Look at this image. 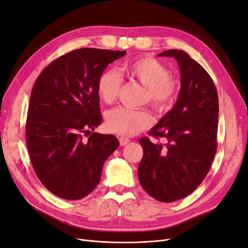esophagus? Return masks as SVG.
Instances as JSON below:
<instances>
[{"label":"esophagus","instance_id":"34e87169","mask_svg":"<svg viewBox=\"0 0 248 248\" xmlns=\"http://www.w3.org/2000/svg\"><path fill=\"white\" fill-rule=\"evenodd\" d=\"M119 141H120V146H126V144H128L129 143V140L128 139H126V138H124V136H120V139H119Z\"/></svg>","mask_w":248,"mask_h":248}]
</instances>
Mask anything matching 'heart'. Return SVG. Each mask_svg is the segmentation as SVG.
I'll return each mask as SVG.
<instances>
[{
    "instance_id": "b5f03b06",
    "label": "heart",
    "mask_w": 248,
    "mask_h": 248,
    "mask_svg": "<svg viewBox=\"0 0 248 248\" xmlns=\"http://www.w3.org/2000/svg\"><path fill=\"white\" fill-rule=\"evenodd\" d=\"M126 72L147 87L148 97L152 104L159 107L168 105L177 91L176 82L171 78L167 67L152 57L135 59L128 63ZM122 77L117 70L109 69L102 73L97 82L100 98L106 102L114 101L120 91ZM154 122L147 110L127 107H117L108 110L106 123L108 130L122 135H135L150 127Z\"/></svg>"
}]
</instances>
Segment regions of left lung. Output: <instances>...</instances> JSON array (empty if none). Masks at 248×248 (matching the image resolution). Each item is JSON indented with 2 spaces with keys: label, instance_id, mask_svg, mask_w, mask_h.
<instances>
[{
  "label": "left lung",
  "instance_id": "8db88e82",
  "mask_svg": "<svg viewBox=\"0 0 248 248\" xmlns=\"http://www.w3.org/2000/svg\"><path fill=\"white\" fill-rule=\"evenodd\" d=\"M158 56L173 57L181 71V90L173 108L150 134L165 138V146L140 140L143 156L138 174L143 190L161 202L186 197L203 182L217 152L218 96L208 73L183 50Z\"/></svg>",
  "mask_w": 248,
  "mask_h": 248
}]
</instances>
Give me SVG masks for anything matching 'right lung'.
Instances as JSON below:
<instances>
[{"instance_id": "obj_1", "label": "right lung", "mask_w": 248, "mask_h": 248, "mask_svg": "<svg viewBox=\"0 0 248 248\" xmlns=\"http://www.w3.org/2000/svg\"><path fill=\"white\" fill-rule=\"evenodd\" d=\"M126 51L82 48L51 62L33 85L27 146L40 182L65 200L86 197L99 184L106 160L119 146L113 134L92 132L102 120L97 82ZM84 135H89L87 140Z\"/></svg>"}]
</instances>
